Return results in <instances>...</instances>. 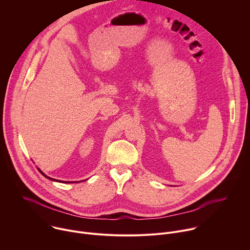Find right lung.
Instances as JSON below:
<instances>
[{"instance_id": "right-lung-1", "label": "right lung", "mask_w": 250, "mask_h": 250, "mask_svg": "<svg viewBox=\"0 0 250 250\" xmlns=\"http://www.w3.org/2000/svg\"><path fill=\"white\" fill-rule=\"evenodd\" d=\"M39 171H40V172H41V173H42V175H43V176H44V177H46V178H48V179H50V180H52V181H57V180H55V179H52V178H50V177H48V176H46V175H45V174H44V173H43V172H42V170H40V169H39ZM59 182H60V181H59ZM64 183H71V182H67V181H66V182H65V181H64ZM72 183H73V182H72Z\"/></svg>"}]
</instances>
